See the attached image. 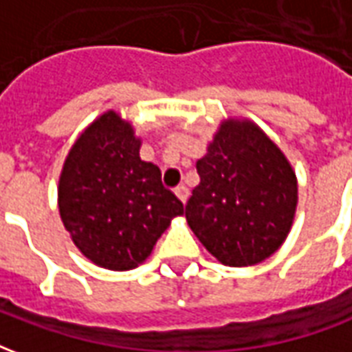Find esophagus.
<instances>
[{
  "label": "esophagus",
  "mask_w": 352,
  "mask_h": 352,
  "mask_svg": "<svg viewBox=\"0 0 352 352\" xmlns=\"http://www.w3.org/2000/svg\"><path fill=\"white\" fill-rule=\"evenodd\" d=\"M175 194H177V198L181 199L183 204L186 201V199H188V188H186L184 184H179V186H177Z\"/></svg>",
  "instance_id": "esophagus-1"
}]
</instances>
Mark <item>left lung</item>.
I'll return each mask as SVG.
<instances>
[{
  "mask_svg": "<svg viewBox=\"0 0 352 352\" xmlns=\"http://www.w3.org/2000/svg\"><path fill=\"white\" fill-rule=\"evenodd\" d=\"M196 169L184 213L207 251L226 265L272 256L298 204L294 171L277 145L252 122H224Z\"/></svg>",
  "mask_w": 352,
  "mask_h": 352,
  "instance_id": "left-lung-1",
  "label": "left lung"
}]
</instances>
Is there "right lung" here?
I'll use <instances>...</instances> for the list:
<instances>
[{
  "mask_svg": "<svg viewBox=\"0 0 352 352\" xmlns=\"http://www.w3.org/2000/svg\"><path fill=\"white\" fill-rule=\"evenodd\" d=\"M139 139L109 111L65 158L58 206L73 243L94 264L124 272L151 254L183 201L162 184L158 166L139 158Z\"/></svg>",
  "mask_w": 352,
  "mask_h": 352,
  "instance_id": "obj_1",
  "label": "right lung"
}]
</instances>
